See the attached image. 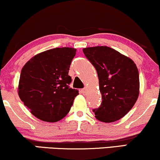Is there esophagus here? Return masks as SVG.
Here are the masks:
<instances>
[{"label":"esophagus","instance_id":"esophagus-1","mask_svg":"<svg viewBox=\"0 0 160 160\" xmlns=\"http://www.w3.org/2000/svg\"><path fill=\"white\" fill-rule=\"evenodd\" d=\"M81 92H82V94H83V95H86V88H82Z\"/></svg>","mask_w":160,"mask_h":160}]
</instances>
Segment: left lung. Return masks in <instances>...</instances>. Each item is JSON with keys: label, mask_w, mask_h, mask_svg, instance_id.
Here are the masks:
<instances>
[{"label": "left lung", "mask_w": 160, "mask_h": 160, "mask_svg": "<svg viewBox=\"0 0 160 160\" xmlns=\"http://www.w3.org/2000/svg\"><path fill=\"white\" fill-rule=\"evenodd\" d=\"M97 71L102 102L93 109L95 118L109 123L124 117L132 108L139 94V76L134 62L107 46L82 50Z\"/></svg>", "instance_id": "1"}]
</instances>
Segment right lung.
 <instances>
[{
  "mask_svg": "<svg viewBox=\"0 0 160 160\" xmlns=\"http://www.w3.org/2000/svg\"><path fill=\"white\" fill-rule=\"evenodd\" d=\"M77 50L57 48L38 53L22 69L20 99L34 116L48 122L61 120L68 113L78 90L69 87L71 62Z\"/></svg>",
  "mask_w": 160,
  "mask_h": 160,
  "instance_id": "add662e5",
  "label": "right lung"
}]
</instances>
